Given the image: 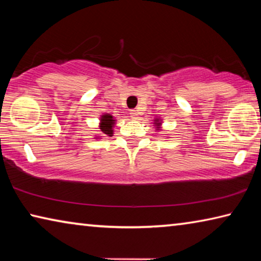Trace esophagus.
<instances>
[{
  "instance_id": "obj_1",
  "label": "esophagus",
  "mask_w": 261,
  "mask_h": 261,
  "mask_svg": "<svg viewBox=\"0 0 261 261\" xmlns=\"http://www.w3.org/2000/svg\"><path fill=\"white\" fill-rule=\"evenodd\" d=\"M130 115L132 118H137L138 117V112H137V110H130Z\"/></svg>"
}]
</instances>
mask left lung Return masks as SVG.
<instances>
[{"mask_svg": "<svg viewBox=\"0 0 261 261\" xmlns=\"http://www.w3.org/2000/svg\"><path fill=\"white\" fill-rule=\"evenodd\" d=\"M155 124H156V125H160V123H159V121H158V120L155 121Z\"/></svg>", "mask_w": 261, "mask_h": 261, "instance_id": "8db88e82", "label": "left lung"}]
</instances>
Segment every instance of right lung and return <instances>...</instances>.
I'll list each match as a JSON object with an SVG mask.
<instances>
[{
	"label": "right lung",
	"mask_w": 261,
	"mask_h": 261,
	"mask_svg": "<svg viewBox=\"0 0 261 261\" xmlns=\"http://www.w3.org/2000/svg\"><path fill=\"white\" fill-rule=\"evenodd\" d=\"M100 120H101L100 129H101V131H102V135L112 137L113 136V125L115 124V121H114L112 115L106 114L100 118Z\"/></svg>",
	"instance_id": "obj_1"
}]
</instances>
